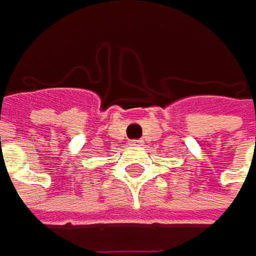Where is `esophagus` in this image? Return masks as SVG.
Here are the masks:
<instances>
[{"label": "esophagus", "instance_id": "34e87169", "mask_svg": "<svg viewBox=\"0 0 256 256\" xmlns=\"http://www.w3.org/2000/svg\"><path fill=\"white\" fill-rule=\"evenodd\" d=\"M142 144H143L142 140H131L130 142V146H142Z\"/></svg>", "mask_w": 256, "mask_h": 256}]
</instances>
